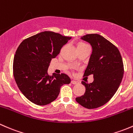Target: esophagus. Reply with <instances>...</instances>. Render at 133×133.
Here are the masks:
<instances>
[{
    "mask_svg": "<svg viewBox=\"0 0 133 133\" xmlns=\"http://www.w3.org/2000/svg\"><path fill=\"white\" fill-rule=\"evenodd\" d=\"M71 83H72V84H78V82L77 81H74V80H72V81H71Z\"/></svg>",
    "mask_w": 133,
    "mask_h": 133,
    "instance_id": "esophagus-1",
    "label": "esophagus"
}]
</instances>
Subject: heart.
<instances>
[{
  "mask_svg": "<svg viewBox=\"0 0 133 133\" xmlns=\"http://www.w3.org/2000/svg\"><path fill=\"white\" fill-rule=\"evenodd\" d=\"M76 46H77V49H83V48L87 47V46H89L87 43H84V42H78L76 44Z\"/></svg>",
  "mask_w": 133,
  "mask_h": 133,
  "instance_id": "b5f03b06",
  "label": "heart"
}]
</instances>
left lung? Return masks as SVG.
Listing matches in <instances>:
<instances>
[{
    "mask_svg": "<svg viewBox=\"0 0 133 133\" xmlns=\"http://www.w3.org/2000/svg\"><path fill=\"white\" fill-rule=\"evenodd\" d=\"M92 47L84 76L93 75L94 81H82L86 91L76 101L83 107L94 109L103 106L117 91L124 76V65L118 49L98 34L81 37Z\"/></svg>",
    "mask_w": 133,
    "mask_h": 133,
    "instance_id": "8db88e82",
    "label": "left lung"
}]
</instances>
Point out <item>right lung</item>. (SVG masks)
<instances>
[{"mask_svg": "<svg viewBox=\"0 0 133 133\" xmlns=\"http://www.w3.org/2000/svg\"><path fill=\"white\" fill-rule=\"evenodd\" d=\"M52 31H43L24 39L13 59V75L18 87L29 101L39 106L56 99L70 79L65 74H48L50 61L71 39Z\"/></svg>", "mask_w": 133, "mask_h": 133, "instance_id": "1", "label": "right lung"}]
</instances>
